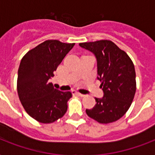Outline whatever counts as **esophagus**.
Masks as SVG:
<instances>
[{"mask_svg": "<svg viewBox=\"0 0 155 155\" xmlns=\"http://www.w3.org/2000/svg\"><path fill=\"white\" fill-rule=\"evenodd\" d=\"M72 92H73V93H75V95H77V96H79V97H84V95L81 94V93H80V92H75V91H72Z\"/></svg>", "mask_w": 155, "mask_h": 155, "instance_id": "obj_1", "label": "esophagus"}]
</instances>
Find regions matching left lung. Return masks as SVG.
I'll list each match as a JSON object with an SVG mask.
<instances>
[{"label":"left lung","instance_id":"8db88e82","mask_svg":"<svg viewBox=\"0 0 155 155\" xmlns=\"http://www.w3.org/2000/svg\"><path fill=\"white\" fill-rule=\"evenodd\" d=\"M82 48L94 54L97 61V79L104 92L96 105L86 109L89 117L101 124L114 122L130 108L136 92V73L131 58L110 40L82 42Z\"/></svg>","mask_w":155,"mask_h":155}]
</instances>
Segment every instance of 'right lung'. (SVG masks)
Here are the masks:
<instances>
[{
  "instance_id": "add662e5",
  "label": "right lung",
  "mask_w": 155,
  "mask_h": 155,
  "mask_svg": "<svg viewBox=\"0 0 155 155\" xmlns=\"http://www.w3.org/2000/svg\"><path fill=\"white\" fill-rule=\"evenodd\" d=\"M75 43L47 40L21 58L17 88L25 112L38 122L49 124L63 117L72 94L54 88L50 79Z\"/></svg>"
}]
</instances>
